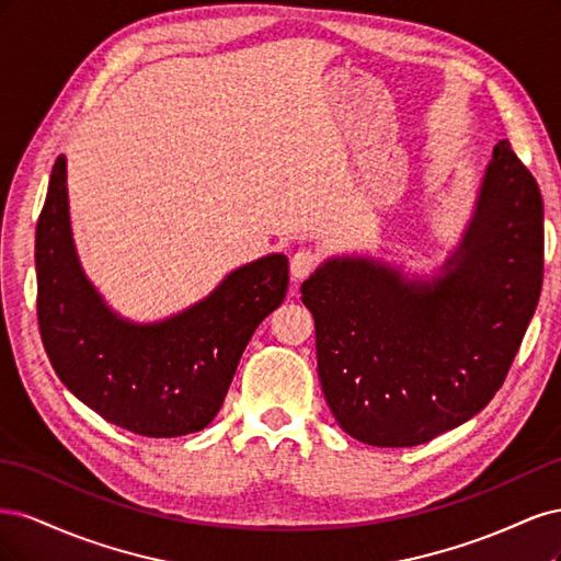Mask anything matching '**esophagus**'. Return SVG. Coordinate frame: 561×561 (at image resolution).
<instances>
[{"instance_id":"1","label":"esophagus","mask_w":561,"mask_h":561,"mask_svg":"<svg viewBox=\"0 0 561 561\" xmlns=\"http://www.w3.org/2000/svg\"><path fill=\"white\" fill-rule=\"evenodd\" d=\"M318 266V257L311 250H299L293 254L290 260V274L295 280H304L309 278L311 271Z\"/></svg>"}]
</instances>
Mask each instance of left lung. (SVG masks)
Instances as JSON below:
<instances>
[{"instance_id": "obj_1", "label": "left lung", "mask_w": 561, "mask_h": 561, "mask_svg": "<svg viewBox=\"0 0 561 561\" xmlns=\"http://www.w3.org/2000/svg\"><path fill=\"white\" fill-rule=\"evenodd\" d=\"M540 285V190L501 140L463 239L435 276L344 254L304 280L318 377L339 426L371 447H416L482 412L515 360Z\"/></svg>"}]
</instances>
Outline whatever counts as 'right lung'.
<instances>
[{
  "label": "right lung",
  "mask_w": 561,
  "mask_h": 561,
  "mask_svg": "<svg viewBox=\"0 0 561 561\" xmlns=\"http://www.w3.org/2000/svg\"><path fill=\"white\" fill-rule=\"evenodd\" d=\"M37 318L58 379L95 414L145 437L203 431L225 402L260 322L287 293V257L233 268L171 318L118 316L87 278L72 239L67 159H56L37 222Z\"/></svg>",
  "instance_id": "add662e5"
}]
</instances>
